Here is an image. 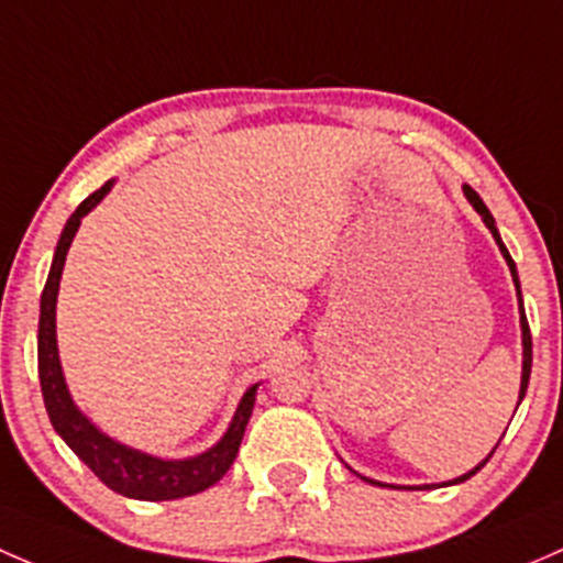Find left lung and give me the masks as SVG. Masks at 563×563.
Returning a JSON list of instances; mask_svg holds the SVG:
<instances>
[{"mask_svg":"<svg viewBox=\"0 0 563 563\" xmlns=\"http://www.w3.org/2000/svg\"><path fill=\"white\" fill-rule=\"evenodd\" d=\"M463 192H466L468 202H472V206L477 208V213H479V217H483V222L488 224V230H490V233H494V239H496V243H498V249H501L504 260H507L509 271H512V282H515V287H518V295H520L518 271H515V263H512V257H509L507 246H504V243H501V235H498V230H496V222H494V217H490L488 206H485V202H483V197H479L477 192H474L472 187H463ZM520 330H523V376H520V401H523V396H526V387H529V376H531V330H529V320H526V314H523V300H520ZM490 455H494V453H490ZM490 455H488V457H490ZM488 457H485V461L479 463V466H474L472 472H466V474H463V477L453 479V485H455V483H463V479H468V477H472V474H477L479 468H483L485 463H488ZM368 483H374V479H368ZM374 485H379V483H374ZM448 485H450V483H448ZM426 488H428V485H426Z\"/></svg>","mask_w":563,"mask_h":563,"instance_id":"obj_1","label":"left lung"}]
</instances>
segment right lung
<instances>
[{
  "mask_svg": "<svg viewBox=\"0 0 563 563\" xmlns=\"http://www.w3.org/2000/svg\"><path fill=\"white\" fill-rule=\"evenodd\" d=\"M113 187V181L102 184L97 192H91L75 208L73 217L67 219L62 239L56 243L54 265H51L48 282H45L43 300H40V330H37V371H40V387H43V401L48 409L51 426L56 428L62 439L69 444L75 455L108 485L110 490L130 498H141V501H167V498H184L200 494V490L211 488L213 483L228 474L233 466L235 455H239L243 431L249 426V417L254 409V393L257 385L249 387L246 396L241 398L239 411H235L233 422H230L228 433L213 444L208 453L187 457V461H162L137 450L124 448V444L113 442L102 431H97L78 409H75L73 398H69L65 376L59 366V350H56V295H59L62 268H65L67 249L73 243L75 233L80 228V219L97 206Z\"/></svg>",
  "mask_w": 563,
  "mask_h": 563,
  "instance_id": "1",
  "label": "right lung"
}]
</instances>
